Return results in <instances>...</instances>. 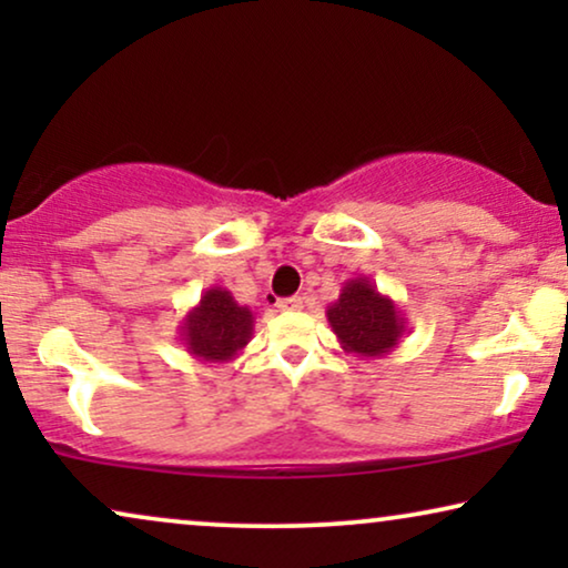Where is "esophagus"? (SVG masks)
I'll return each mask as SVG.
<instances>
[{
	"mask_svg": "<svg viewBox=\"0 0 568 568\" xmlns=\"http://www.w3.org/2000/svg\"><path fill=\"white\" fill-rule=\"evenodd\" d=\"M305 307V300L302 297H286L278 302V310H302Z\"/></svg>",
	"mask_w": 568,
	"mask_h": 568,
	"instance_id": "34e87169",
	"label": "esophagus"
}]
</instances>
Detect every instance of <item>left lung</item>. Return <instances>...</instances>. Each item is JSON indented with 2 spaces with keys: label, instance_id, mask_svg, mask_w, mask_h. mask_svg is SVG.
<instances>
[{
  "label": "left lung",
  "instance_id": "obj_1",
  "mask_svg": "<svg viewBox=\"0 0 568 568\" xmlns=\"http://www.w3.org/2000/svg\"><path fill=\"white\" fill-rule=\"evenodd\" d=\"M341 348L359 359H383L408 333L400 307L367 276L348 278L336 302L325 310Z\"/></svg>",
  "mask_w": 568,
  "mask_h": 568
}]
</instances>
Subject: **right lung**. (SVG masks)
Returning <instances> with one entry per match:
<instances>
[{
  "mask_svg": "<svg viewBox=\"0 0 568 568\" xmlns=\"http://www.w3.org/2000/svg\"><path fill=\"white\" fill-rule=\"evenodd\" d=\"M255 317L251 307L237 305L224 286H209L199 305L191 307L178 325L181 341L193 359L209 364H227L253 338Z\"/></svg>",
  "mask_w": 568,
  "mask_h": 568,
  "instance_id": "obj_1",
  "label": "right lung"
}]
</instances>
